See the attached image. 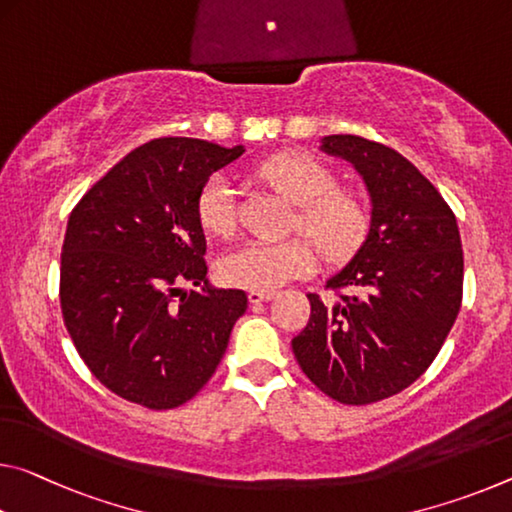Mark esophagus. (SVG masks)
Wrapping results in <instances>:
<instances>
[{
  "label": "esophagus",
  "instance_id": "34e87169",
  "mask_svg": "<svg viewBox=\"0 0 512 512\" xmlns=\"http://www.w3.org/2000/svg\"><path fill=\"white\" fill-rule=\"evenodd\" d=\"M273 296V291H269V289H250L248 291V300L253 305H259V303H264V300H269Z\"/></svg>",
  "mask_w": 512,
  "mask_h": 512
}]
</instances>
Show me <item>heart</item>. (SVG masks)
I'll return each instance as SVG.
<instances>
[{"label": "heart", "instance_id": "heart-1", "mask_svg": "<svg viewBox=\"0 0 512 512\" xmlns=\"http://www.w3.org/2000/svg\"><path fill=\"white\" fill-rule=\"evenodd\" d=\"M259 180L275 186L296 205L289 232L278 243H243L227 253L218 271L232 287L273 289L323 264L344 266L362 253L373 216L360 193L342 189L337 175L305 154H278L257 166ZM198 221L209 234L230 237L237 230V193L225 175L209 177L198 196Z\"/></svg>", "mask_w": 512, "mask_h": 512}]
</instances>
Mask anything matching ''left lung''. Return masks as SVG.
<instances>
[{"label": "left lung", "instance_id": "obj_1", "mask_svg": "<svg viewBox=\"0 0 512 512\" xmlns=\"http://www.w3.org/2000/svg\"><path fill=\"white\" fill-rule=\"evenodd\" d=\"M323 150L360 170L373 202L367 246L310 294V321L291 339L300 369L344 405L403 392L431 367L462 303L456 214L419 170L383 143L335 134Z\"/></svg>", "mask_w": 512, "mask_h": 512}]
</instances>
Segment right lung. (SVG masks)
Masks as SVG:
<instances>
[{
    "instance_id": "1",
    "label": "right lung",
    "mask_w": 512,
    "mask_h": 512,
    "mask_svg": "<svg viewBox=\"0 0 512 512\" xmlns=\"http://www.w3.org/2000/svg\"><path fill=\"white\" fill-rule=\"evenodd\" d=\"M241 152V145L182 136L154 139L70 212L63 323L79 358L120 399L148 410L180 408L223 360L248 296L207 285L198 196L209 175Z\"/></svg>"
}]
</instances>
